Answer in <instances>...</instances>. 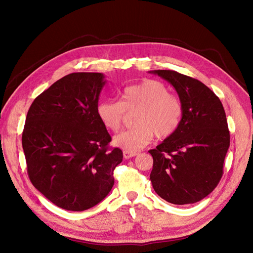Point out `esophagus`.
I'll list each match as a JSON object with an SVG mask.
<instances>
[{
    "label": "esophagus",
    "instance_id": "esophagus-1",
    "mask_svg": "<svg viewBox=\"0 0 253 253\" xmlns=\"http://www.w3.org/2000/svg\"><path fill=\"white\" fill-rule=\"evenodd\" d=\"M123 155H124V158H125V159H129V158H131V157L136 156L137 153H131V152L124 151V152H123Z\"/></svg>",
    "mask_w": 253,
    "mask_h": 253
}]
</instances>
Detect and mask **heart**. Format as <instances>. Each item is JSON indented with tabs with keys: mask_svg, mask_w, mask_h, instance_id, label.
<instances>
[{
	"mask_svg": "<svg viewBox=\"0 0 253 253\" xmlns=\"http://www.w3.org/2000/svg\"><path fill=\"white\" fill-rule=\"evenodd\" d=\"M135 113L136 126L114 137V145L124 151L136 153L152 141L154 134L168 138L181 125L184 107L178 96L169 93V87L155 80H145L126 86L121 92V101L103 100L97 105L96 113L103 127L117 132L123 125L126 113Z\"/></svg>",
	"mask_w": 253,
	"mask_h": 253,
	"instance_id": "1",
	"label": "heart"
}]
</instances>
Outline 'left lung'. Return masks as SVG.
<instances>
[{
    "label": "left lung",
    "instance_id": "obj_1",
    "mask_svg": "<svg viewBox=\"0 0 253 253\" xmlns=\"http://www.w3.org/2000/svg\"><path fill=\"white\" fill-rule=\"evenodd\" d=\"M168 81L184 107L181 125L150 150L153 188L167 202L188 205L210 194L223 174L229 131L220 99L202 82L173 70L151 71Z\"/></svg>",
    "mask_w": 253,
    "mask_h": 253
}]
</instances>
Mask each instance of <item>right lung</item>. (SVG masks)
<instances>
[{
  "label": "right lung",
  "mask_w": 253,
  "mask_h": 253,
  "mask_svg": "<svg viewBox=\"0 0 253 253\" xmlns=\"http://www.w3.org/2000/svg\"><path fill=\"white\" fill-rule=\"evenodd\" d=\"M104 75L64 76L31 104L23 131L29 178L52 204L84 211L112 190L123 152L109 148L112 137L97 117Z\"/></svg>",
  "instance_id": "add662e5"
}]
</instances>
